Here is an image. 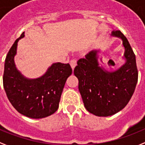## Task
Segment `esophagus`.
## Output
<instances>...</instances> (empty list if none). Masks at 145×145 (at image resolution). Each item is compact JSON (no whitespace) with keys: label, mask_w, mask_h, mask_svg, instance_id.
Wrapping results in <instances>:
<instances>
[{"label":"esophagus","mask_w":145,"mask_h":145,"mask_svg":"<svg viewBox=\"0 0 145 145\" xmlns=\"http://www.w3.org/2000/svg\"><path fill=\"white\" fill-rule=\"evenodd\" d=\"M70 65H71V69L74 70L75 66L76 65V60H75V59H72V60L70 61Z\"/></svg>","instance_id":"esophagus-1"}]
</instances>
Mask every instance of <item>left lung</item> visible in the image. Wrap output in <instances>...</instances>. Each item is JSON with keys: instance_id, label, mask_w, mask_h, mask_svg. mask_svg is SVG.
Instances as JSON below:
<instances>
[{"instance_id": "obj_1", "label": "left lung", "mask_w": 145, "mask_h": 145, "mask_svg": "<svg viewBox=\"0 0 145 145\" xmlns=\"http://www.w3.org/2000/svg\"><path fill=\"white\" fill-rule=\"evenodd\" d=\"M112 35L123 40L126 62L122 67L112 72L104 71L99 66L98 52L92 51L78 60L74 70L85 107L99 117L110 116L125 107L138 81L136 56L128 39L120 31H113Z\"/></svg>"}]
</instances>
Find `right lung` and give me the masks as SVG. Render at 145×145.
<instances>
[{
  "label": "right lung",
  "mask_w": 145,
  "mask_h": 145,
  "mask_svg": "<svg viewBox=\"0 0 145 145\" xmlns=\"http://www.w3.org/2000/svg\"><path fill=\"white\" fill-rule=\"evenodd\" d=\"M22 37L24 32L6 55L3 88L10 103L20 114L34 119L46 118L58 109L65 81L72 74V69L69 63H57L52 64L41 77L35 80L25 78L14 61L17 42Z\"/></svg>",
  "instance_id": "right-lung-1"
}]
</instances>
